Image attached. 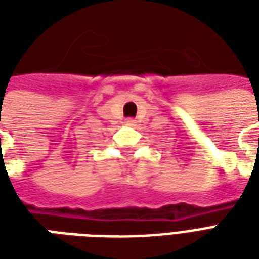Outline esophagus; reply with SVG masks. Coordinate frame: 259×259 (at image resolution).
<instances>
[{"label": "esophagus", "mask_w": 259, "mask_h": 259, "mask_svg": "<svg viewBox=\"0 0 259 259\" xmlns=\"http://www.w3.org/2000/svg\"><path fill=\"white\" fill-rule=\"evenodd\" d=\"M126 124H135V119H126V122H124Z\"/></svg>", "instance_id": "obj_1"}]
</instances>
